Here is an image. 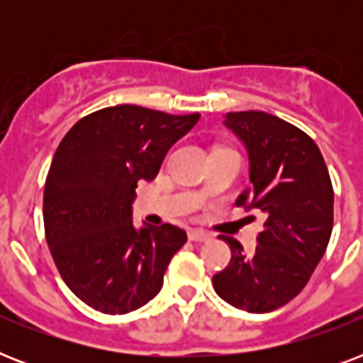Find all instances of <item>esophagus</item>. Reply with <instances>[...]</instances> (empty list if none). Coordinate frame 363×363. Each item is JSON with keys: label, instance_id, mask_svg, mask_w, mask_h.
<instances>
[{"label": "esophagus", "instance_id": "1", "mask_svg": "<svg viewBox=\"0 0 363 363\" xmlns=\"http://www.w3.org/2000/svg\"><path fill=\"white\" fill-rule=\"evenodd\" d=\"M188 239H190V241L203 242V241H211L213 235H211L209 232H203V230H190V232H188Z\"/></svg>", "mask_w": 363, "mask_h": 363}]
</instances>
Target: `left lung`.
<instances>
[{
	"mask_svg": "<svg viewBox=\"0 0 363 363\" xmlns=\"http://www.w3.org/2000/svg\"><path fill=\"white\" fill-rule=\"evenodd\" d=\"M224 124L245 143L252 186L238 207L264 213L252 254L220 235L232 250L213 277L215 292L248 313H269L292 301L324 256L333 228V186L326 162L305 131L264 111L228 113Z\"/></svg>",
	"mask_w": 363,
	"mask_h": 363,
	"instance_id": "8db88e82",
	"label": "left lung"
}]
</instances>
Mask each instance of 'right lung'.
I'll use <instances>...</instances> for the list:
<instances>
[{"mask_svg":"<svg viewBox=\"0 0 363 363\" xmlns=\"http://www.w3.org/2000/svg\"><path fill=\"white\" fill-rule=\"evenodd\" d=\"M199 121L139 105L84 116L56 148L43 196L45 238L69 290L105 315H125L160 292L181 228H133L139 181L158 175L165 154Z\"/></svg>","mask_w":363,"mask_h":363,"instance_id":"obj_1","label":"right lung"}]
</instances>
